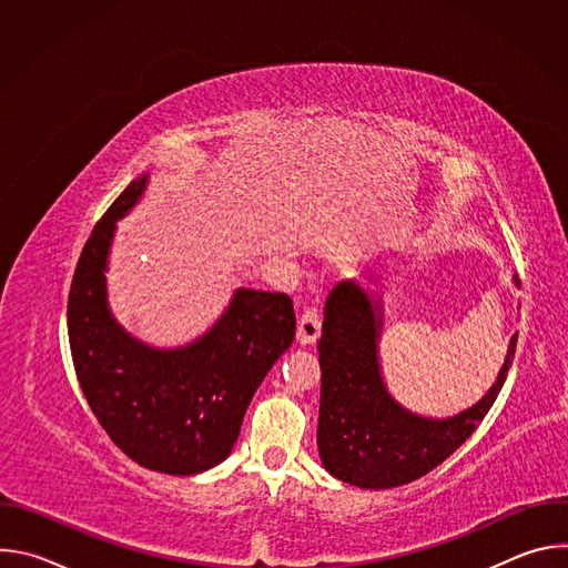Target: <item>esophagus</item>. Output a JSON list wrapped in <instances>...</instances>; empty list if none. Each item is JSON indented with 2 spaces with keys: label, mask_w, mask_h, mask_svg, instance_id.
<instances>
[{
  "label": "esophagus",
  "mask_w": 568,
  "mask_h": 568,
  "mask_svg": "<svg viewBox=\"0 0 568 568\" xmlns=\"http://www.w3.org/2000/svg\"><path fill=\"white\" fill-rule=\"evenodd\" d=\"M321 335V316L316 310H305L298 318V328H296V342L301 346H310L318 339Z\"/></svg>",
  "instance_id": "1"
}]
</instances>
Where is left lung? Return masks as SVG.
Wrapping results in <instances>:
<instances>
[{"label": "left lung", "instance_id": "left-lung-1", "mask_svg": "<svg viewBox=\"0 0 568 568\" xmlns=\"http://www.w3.org/2000/svg\"><path fill=\"white\" fill-rule=\"evenodd\" d=\"M519 287V278L513 276ZM384 307L359 281H342L326 301L318 339L321 407L316 445L333 476L366 490L412 483L452 456L488 416L513 366H504L476 404L449 418L418 416L388 393L379 364Z\"/></svg>", "mask_w": 568, "mask_h": 568}]
</instances>
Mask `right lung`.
I'll use <instances>...</instances> for the list:
<instances>
[{"label":"right lung","instance_id":"add662e5","mask_svg":"<svg viewBox=\"0 0 568 568\" xmlns=\"http://www.w3.org/2000/svg\"><path fill=\"white\" fill-rule=\"evenodd\" d=\"M148 173L101 217L73 272L67 328L73 368L94 416L134 463L191 476L222 463L250 402L292 346L296 316L287 294L237 287L195 342L156 348L132 337L108 301V263L123 220L148 189Z\"/></svg>","mask_w":568,"mask_h":568}]
</instances>
